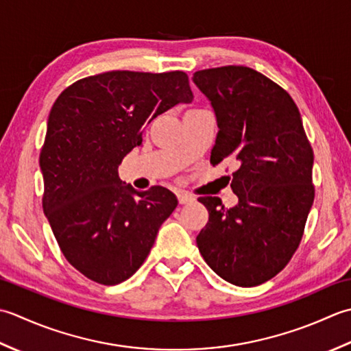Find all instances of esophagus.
I'll use <instances>...</instances> for the list:
<instances>
[{"mask_svg":"<svg viewBox=\"0 0 351 351\" xmlns=\"http://www.w3.org/2000/svg\"><path fill=\"white\" fill-rule=\"evenodd\" d=\"M177 198H178V203H180V204H188V203H192L195 199L191 194H188V192H178Z\"/></svg>","mask_w":351,"mask_h":351,"instance_id":"34e87169","label":"esophagus"}]
</instances>
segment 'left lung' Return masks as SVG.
<instances>
[{
	"mask_svg": "<svg viewBox=\"0 0 351 351\" xmlns=\"http://www.w3.org/2000/svg\"><path fill=\"white\" fill-rule=\"evenodd\" d=\"M192 80L210 99L218 134L213 167L233 162L236 206L199 197L209 221L197 236L203 259L226 282L257 286L288 265L302 242L315 197L313 149L294 99L247 66L197 71Z\"/></svg>",
	"mask_w": 351,
	"mask_h": 351,
	"instance_id": "left-lung-1",
	"label": "left lung"
}]
</instances>
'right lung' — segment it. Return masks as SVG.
<instances>
[{"label":"right lung","instance_id":"add662e5","mask_svg":"<svg viewBox=\"0 0 351 351\" xmlns=\"http://www.w3.org/2000/svg\"><path fill=\"white\" fill-rule=\"evenodd\" d=\"M192 98L183 71H110L77 80L54 101L39 156L42 207L63 256L89 280L132 277L177 207L162 186L121 183L118 167L156 117Z\"/></svg>","mask_w":351,"mask_h":351}]
</instances>
